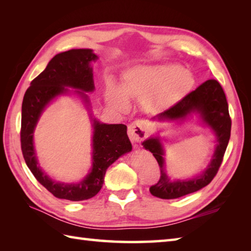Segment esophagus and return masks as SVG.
<instances>
[{"label": "esophagus", "instance_id": "esophagus-1", "mask_svg": "<svg viewBox=\"0 0 251 251\" xmlns=\"http://www.w3.org/2000/svg\"><path fill=\"white\" fill-rule=\"evenodd\" d=\"M128 136L131 142H140L147 137V129L141 120H137L129 124Z\"/></svg>", "mask_w": 251, "mask_h": 251}]
</instances>
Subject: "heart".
Segmentation results:
<instances>
[{"label":"heart","mask_w":251,"mask_h":251,"mask_svg":"<svg viewBox=\"0 0 251 251\" xmlns=\"http://www.w3.org/2000/svg\"><path fill=\"white\" fill-rule=\"evenodd\" d=\"M193 85V74L179 66H138L123 74L120 87L113 82L106 83L105 96L119 110L127 109L129 97L140 98L143 109L158 113L179 102Z\"/></svg>","instance_id":"obj_1"}]
</instances>
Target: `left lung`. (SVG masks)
Listing matches in <instances>:
<instances>
[{
    "label": "left lung",
    "instance_id": "obj_1",
    "mask_svg": "<svg viewBox=\"0 0 251 251\" xmlns=\"http://www.w3.org/2000/svg\"><path fill=\"white\" fill-rule=\"evenodd\" d=\"M191 113L200 114L201 121L214 130L217 137V147L210 164L199 177L190 180L172 181L166 174L164 163V150L159 138H150L142 143L147 150L153 153L158 163L161 177L150 188L151 194L163 200H174L199 191L208 185L219 170L223 156L231 137V117L226 94L220 83L208 79L181 99L172 108L159 113L154 119L159 121L184 120Z\"/></svg>",
    "mask_w": 251,
    "mask_h": 251
}]
</instances>
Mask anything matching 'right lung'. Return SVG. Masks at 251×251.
I'll return each instance as SVG.
<instances>
[{
    "mask_svg": "<svg viewBox=\"0 0 251 251\" xmlns=\"http://www.w3.org/2000/svg\"><path fill=\"white\" fill-rule=\"evenodd\" d=\"M92 50H71L57 54L45 70L31 82L24 96L21 108L20 142L26 166L35 179L58 199L72 201L92 199L102 188L104 175L110 165L123 154L131 151V143L124 124H102L94 120L93 166L90 173L78 183H62L51 180L42 172L33 145V132L42 112L57 96L67 94L71 87L89 103L84 92L95 89L90 62L97 59Z\"/></svg>",
    "mask_w": 251,
    "mask_h": 251,
    "instance_id": "1",
    "label": "right lung"
}]
</instances>
